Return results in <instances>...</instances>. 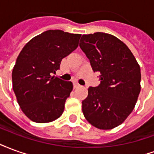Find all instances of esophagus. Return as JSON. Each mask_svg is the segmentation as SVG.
I'll return each mask as SVG.
<instances>
[{
  "mask_svg": "<svg viewBox=\"0 0 154 154\" xmlns=\"http://www.w3.org/2000/svg\"><path fill=\"white\" fill-rule=\"evenodd\" d=\"M73 87H74V88H75V89H76V88L81 87V86L78 83H76V82H75V83H73Z\"/></svg>",
  "mask_w": 154,
  "mask_h": 154,
  "instance_id": "34e87169",
  "label": "esophagus"
}]
</instances>
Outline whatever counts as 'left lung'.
Instances as JSON below:
<instances>
[{"instance_id":"obj_1","label":"left lung","mask_w":154,"mask_h":154,"mask_svg":"<svg viewBox=\"0 0 154 154\" xmlns=\"http://www.w3.org/2000/svg\"><path fill=\"white\" fill-rule=\"evenodd\" d=\"M79 45L94 72L100 73V84L89 87L82 100L84 116L97 129H114L135 106L141 90L140 67L127 45L110 34L83 35Z\"/></svg>"}]
</instances>
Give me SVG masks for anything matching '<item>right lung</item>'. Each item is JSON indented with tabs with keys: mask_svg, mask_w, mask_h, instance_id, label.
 Here are the masks:
<instances>
[{
	"mask_svg": "<svg viewBox=\"0 0 154 154\" xmlns=\"http://www.w3.org/2000/svg\"><path fill=\"white\" fill-rule=\"evenodd\" d=\"M82 35L50 29L29 41L12 71V86L23 113L36 123L58 119L73 85L52 76L63 57L78 46Z\"/></svg>",
	"mask_w": 154,
	"mask_h": 154,
	"instance_id": "right-lung-1",
	"label": "right lung"
}]
</instances>
